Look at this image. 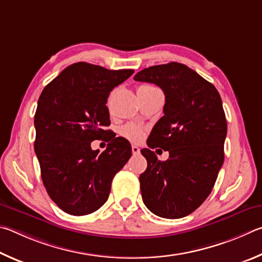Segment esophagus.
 Returning a JSON list of instances; mask_svg holds the SVG:
<instances>
[{"instance_id": "obj_1", "label": "esophagus", "mask_w": 262, "mask_h": 262, "mask_svg": "<svg viewBox=\"0 0 262 262\" xmlns=\"http://www.w3.org/2000/svg\"><path fill=\"white\" fill-rule=\"evenodd\" d=\"M131 149H132V154H134V155H138L139 153H140V148L138 147V146H132V147H131Z\"/></svg>"}]
</instances>
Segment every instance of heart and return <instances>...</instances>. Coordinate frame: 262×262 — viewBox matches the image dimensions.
Segmentation results:
<instances>
[{
    "mask_svg": "<svg viewBox=\"0 0 262 262\" xmlns=\"http://www.w3.org/2000/svg\"><path fill=\"white\" fill-rule=\"evenodd\" d=\"M158 89L153 85L143 84L138 87V93L140 92H153ZM121 134L131 141H140L144 138V128L137 124H126L121 128Z\"/></svg>",
    "mask_w": 262,
    "mask_h": 262,
    "instance_id": "1",
    "label": "heart"
}]
</instances>
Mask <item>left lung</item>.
<instances>
[{
	"label": "left lung",
	"instance_id": "left-lung-1",
	"mask_svg": "<svg viewBox=\"0 0 262 262\" xmlns=\"http://www.w3.org/2000/svg\"><path fill=\"white\" fill-rule=\"evenodd\" d=\"M135 80L158 85L166 95L163 116L141 149L147 169L139 177L143 201L164 219H181L199 207L212 192L224 161L227 119L213 84L182 63L146 68ZM169 152L160 162L151 149Z\"/></svg>",
	"mask_w": 262,
	"mask_h": 262
}]
</instances>
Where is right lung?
Masks as SVG:
<instances>
[{"label": "right lung", "instance_id": "add662e5", "mask_svg": "<svg viewBox=\"0 0 262 262\" xmlns=\"http://www.w3.org/2000/svg\"><path fill=\"white\" fill-rule=\"evenodd\" d=\"M134 72L78 62L41 93L34 150L46 190L63 212L81 216L98 210L108 199L114 176L131 158L130 143L107 130L105 103L114 87ZM101 138L110 141L102 154L90 148Z\"/></svg>", "mask_w": 262, "mask_h": 262}]
</instances>
